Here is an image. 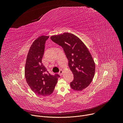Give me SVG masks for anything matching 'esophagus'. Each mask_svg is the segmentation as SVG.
<instances>
[{
	"label": "esophagus",
	"mask_w": 123,
	"mask_h": 123,
	"mask_svg": "<svg viewBox=\"0 0 123 123\" xmlns=\"http://www.w3.org/2000/svg\"><path fill=\"white\" fill-rule=\"evenodd\" d=\"M59 73V74H60V75H62V74H63V71L62 70V69H60V70Z\"/></svg>",
	"instance_id": "obj_1"
}]
</instances>
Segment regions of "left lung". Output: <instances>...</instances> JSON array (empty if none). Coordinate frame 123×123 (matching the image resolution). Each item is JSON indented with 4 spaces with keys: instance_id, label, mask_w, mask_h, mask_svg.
Masks as SVG:
<instances>
[{
    "instance_id": "8db88e82",
    "label": "left lung",
    "mask_w": 123,
    "mask_h": 123,
    "mask_svg": "<svg viewBox=\"0 0 123 123\" xmlns=\"http://www.w3.org/2000/svg\"><path fill=\"white\" fill-rule=\"evenodd\" d=\"M51 39L61 46L68 60V65L74 75L70 86L81 91L91 83L95 75V64L86 45L75 35L70 33L53 35Z\"/></svg>"
}]
</instances>
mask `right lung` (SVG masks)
<instances>
[{
    "label": "right lung",
    "instance_id": "1",
    "mask_svg": "<svg viewBox=\"0 0 123 123\" xmlns=\"http://www.w3.org/2000/svg\"><path fill=\"white\" fill-rule=\"evenodd\" d=\"M49 37L41 36L33 42L26 58L25 76L28 85L35 94L46 96L52 93L60 76L51 75L42 63L45 44Z\"/></svg>",
    "mask_w": 123,
    "mask_h": 123
}]
</instances>
